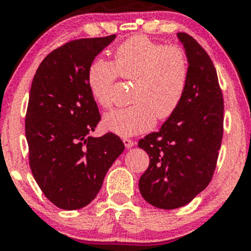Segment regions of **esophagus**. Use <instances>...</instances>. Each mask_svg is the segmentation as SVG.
Instances as JSON below:
<instances>
[{"instance_id":"34e87169","label":"esophagus","mask_w":251,"mask_h":251,"mask_svg":"<svg viewBox=\"0 0 251 251\" xmlns=\"http://www.w3.org/2000/svg\"><path fill=\"white\" fill-rule=\"evenodd\" d=\"M123 142H124V144H125V146H126V148H127V149L132 148V146H134V142H133V140L128 139V138H124Z\"/></svg>"}]
</instances>
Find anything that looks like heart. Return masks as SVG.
Here are the masks:
<instances>
[{
  "mask_svg": "<svg viewBox=\"0 0 251 251\" xmlns=\"http://www.w3.org/2000/svg\"><path fill=\"white\" fill-rule=\"evenodd\" d=\"M118 76L133 80L132 105L108 112L103 127L122 137L143 133L155 119L174 116L183 101L190 79V61L179 45H165L145 35H134L113 51V61L97 57L89 63L87 86L100 107L112 106V89Z\"/></svg>",
  "mask_w": 251,
  "mask_h": 251,
  "instance_id": "1",
  "label": "heart"
}]
</instances>
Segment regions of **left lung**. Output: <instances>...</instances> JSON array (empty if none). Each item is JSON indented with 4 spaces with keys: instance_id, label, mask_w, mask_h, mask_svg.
<instances>
[{
    "instance_id": "obj_1",
    "label": "left lung",
    "mask_w": 251,
    "mask_h": 251,
    "mask_svg": "<svg viewBox=\"0 0 251 251\" xmlns=\"http://www.w3.org/2000/svg\"><path fill=\"white\" fill-rule=\"evenodd\" d=\"M190 61L184 99L159 131L140 139L150 165L139 179L140 194L159 209H177L191 201L214 176L223 138V94L217 73L204 48L178 33Z\"/></svg>"
}]
</instances>
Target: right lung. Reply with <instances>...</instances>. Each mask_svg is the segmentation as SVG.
Returning a JSON list of instances; mask_svg holds the SVG:
<instances>
[{
  "label": "right lung",
  "instance_id": "obj_1",
  "mask_svg": "<svg viewBox=\"0 0 251 251\" xmlns=\"http://www.w3.org/2000/svg\"><path fill=\"white\" fill-rule=\"evenodd\" d=\"M116 35L73 40L50 51L34 75L25 114L29 165L54 205H88L125 145L117 134L94 138L100 122L87 86L89 63Z\"/></svg>",
  "mask_w": 251,
  "mask_h": 251
}]
</instances>
